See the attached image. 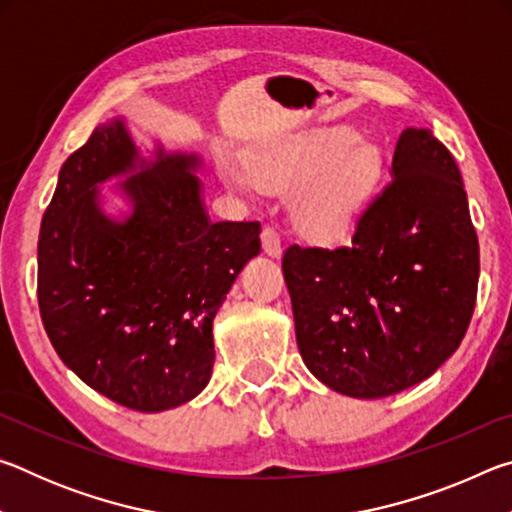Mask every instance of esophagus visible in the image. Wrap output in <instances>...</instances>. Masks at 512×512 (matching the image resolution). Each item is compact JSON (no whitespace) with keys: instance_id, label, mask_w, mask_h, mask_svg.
<instances>
[{"instance_id":"1","label":"esophagus","mask_w":512,"mask_h":512,"mask_svg":"<svg viewBox=\"0 0 512 512\" xmlns=\"http://www.w3.org/2000/svg\"><path fill=\"white\" fill-rule=\"evenodd\" d=\"M262 246H264L266 255H271V257L282 255V237H280V232H277V228H273V225H264Z\"/></svg>"}]
</instances>
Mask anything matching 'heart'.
<instances>
[{
    "mask_svg": "<svg viewBox=\"0 0 512 512\" xmlns=\"http://www.w3.org/2000/svg\"><path fill=\"white\" fill-rule=\"evenodd\" d=\"M381 153L348 126L314 128L266 144L250 155L246 173L230 180L244 192L291 194L298 228L314 239L343 235L381 176Z\"/></svg>",
    "mask_w": 512,
    "mask_h": 512,
    "instance_id": "heart-1",
    "label": "heart"
}]
</instances>
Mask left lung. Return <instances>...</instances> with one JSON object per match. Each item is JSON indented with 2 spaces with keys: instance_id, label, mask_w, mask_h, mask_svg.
I'll return each mask as SVG.
<instances>
[{
  "instance_id": "obj_1",
  "label": "left lung",
  "mask_w": 512,
  "mask_h": 512,
  "mask_svg": "<svg viewBox=\"0 0 512 512\" xmlns=\"http://www.w3.org/2000/svg\"><path fill=\"white\" fill-rule=\"evenodd\" d=\"M391 183L372 198L352 244L282 257L296 339L311 375L375 400L420 384L470 327L479 239L454 155L429 128H406Z\"/></svg>"
}]
</instances>
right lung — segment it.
<instances>
[{
  "mask_svg": "<svg viewBox=\"0 0 512 512\" xmlns=\"http://www.w3.org/2000/svg\"><path fill=\"white\" fill-rule=\"evenodd\" d=\"M196 155L146 162L115 119L60 169L38 239V305L85 384L133 411L192 400L214 366L212 320L259 244L257 221L207 219ZM126 175L134 212L102 214L96 185Z\"/></svg>",
  "mask_w": 512,
  "mask_h": 512,
  "instance_id": "right-lung-1",
  "label": "right lung"
}]
</instances>
